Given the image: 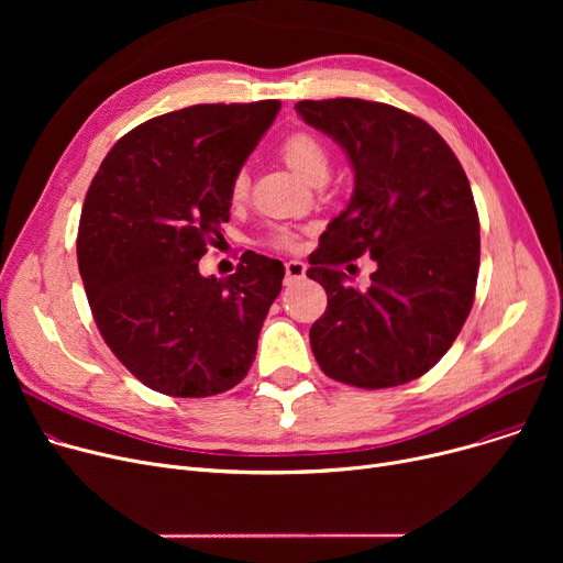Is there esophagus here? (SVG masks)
Returning a JSON list of instances; mask_svg holds the SVG:
<instances>
[{"label": "esophagus", "instance_id": "obj_1", "mask_svg": "<svg viewBox=\"0 0 563 563\" xmlns=\"http://www.w3.org/2000/svg\"><path fill=\"white\" fill-rule=\"evenodd\" d=\"M301 278H306V264L301 260L285 262V285H291Z\"/></svg>", "mask_w": 563, "mask_h": 563}]
</instances>
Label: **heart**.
<instances>
[{
    "instance_id": "heart-1",
    "label": "heart",
    "mask_w": 563,
    "mask_h": 563,
    "mask_svg": "<svg viewBox=\"0 0 563 563\" xmlns=\"http://www.w3.org/2000/svg\"><path fill=\"white\" fill-rule=\"evenodd\" d=\"M280 157L285 164L297 173L301 180L312 183L317 177L329 173V151L312 132L299 130L291 132L283 143H280ZM249 173L246 170H236L230 180V198L234 202H242L249 196ZM272 244L278 249H291L294 246V234L289 230H278L272 236Z\"/></svg>"
}]
</instances>
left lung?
<instances>
[{
    "label": "left lung",
    "mask_w": 563,
    "mask_h": 563,
    "mask_svg": "<svg viewBox=\"0 0 563 563\" xmlns=\"http://www.w3.org/2000/svg\"><path fill=\"white\" fill-rule=\"evenodd\" d=\"M297 111L353 168L346 210L310 255L308 278L329 297L310 329L314 358L327 376L365 390L420 378L475 301L479 217L465 170L445 139L397 107L335 98L297 102ZM361 254L377 262L365 290L339 272Z\"/></svg>",
    "instance_id": "1"
}]
</instances>
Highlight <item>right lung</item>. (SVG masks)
<instances>
[{
  "label": "right lung",
  "mask_w": 563,
  "mask_h": 563,
  "mask_svg": "<svg viewBox=\"0 0 563 563\" xmlns=\"http://www.w3.org/2000/svg\"><path fill=\"white\" fill-rule=\"evenodd\" d=\"M280 111L278 100L194 104L118 141L88 187L77 262L93 319L141 383L212 397L240 383L280 294V260L242 255L232 276L198 262L230 221V180Z\"/></svg>",
  "instance_id": "obj_1"
}]
</instances>
